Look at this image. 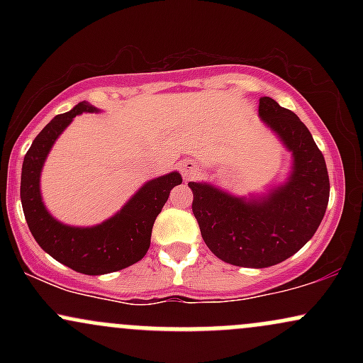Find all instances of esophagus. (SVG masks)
Instances as JSON below:
<instances>
[{
	"label": "esophagus",
	"instance_id": "1",
	"mask_svg": "<svg viewBox=\"0 0 363 363\" xmlns=\"http://www.w3.org/2000/svg\"><path fill=\"white\" fill-rule=\"evenodd\" d=\"M198 172H199V167H198V164H196L194 160H191V158H186V160L181 162V174H182V177L186 179V181H189V179L198 176Z\"/></svg>",
	"mask_w": 363,
	"mask_h": 363
}]
</instances>
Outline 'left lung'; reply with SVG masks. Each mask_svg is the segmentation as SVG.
Returning <instances> with one entry per match:
<instances>
[{
	"instance_id": "1",
	"label": "left lung",
	"mask_w": 363,
	"mask_h": 363,
	"mask_svg": "<svg viewBox=\"0 0 363 363\" xmlns=\"http://www.w3.org/2000/svg\"><path fill=\"white\" fill-rule=\"evenodd\" d=\"M259 116L294 157L286 182L257 198H237L206 182L187 184L205 244L218 259L244 268H268L301 251L329 201L326 162L306 124L272 97L259 99Z\"/></svg>"
}]
</instances>
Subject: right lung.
<instances>
[{
    "label": "right lung",
    "instance_id": "right-lung-1",
    "mask_svg": "<svg viewBox=\"0 0 363 363\" xmlns=\"http://www.w3.org/2000/svg\"><path fill=\"white\" fill-rule=\"evenodd\" d=\"M80 102L56 116L28 148L22 165L20 199L28 228L49 256L83 274H106L135 264L147 254L155 218L169 199L170 189L181 184L179 172L148 181L114 216L95 227H72L57 222L40 198V170L54 141L82 112H97Z\"/></svg>",
    "mask_w": 363,
    "mask_h": 363
}]
</instances>
